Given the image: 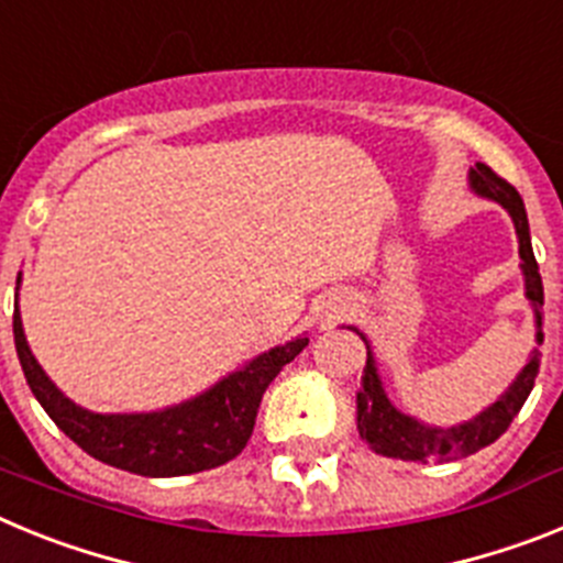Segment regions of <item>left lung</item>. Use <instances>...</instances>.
Masks as SVG:
<instances>
[{
	"instance_id": "1",
	"label": "left lung",
	"mask_w": 563,
	"mask_h": 563,
	"mask_svg": "<svg viewBox=\"0 0 563 563\" xmlns=\"http://www.w3.org/2000/svg\"><path fill=\"white\" fill-rule=\"evenodd\" d=\"M471 186L482 197H490L499 206H505L507 213L514 217L516 233H519V256L521 271H525L527 298L536 307V321H539V335L536 338L541 343L544 341V332H541L539 310L544 305V287H541L539 262H536L533 245H530V225H527L525 202H521L519 191L505 177H499L494 168L485 166V163H476V168H471ZM539 366L541 352L536 350L525 369H521V375L516 377L514 386L490 409L482 411L471 422H462L456 429H429V426H422L415 417H406L391 406L380 386V377H377L375 361L369 355L366 357V366H363V391L357 395V431H361L363 440L369 442V449L383 456H395V460L406 462L462 460V456L487 449L490 442H496L510 429L514 417L519 415L525 400L533 391Z\"/></svg>"
}]
</instances>
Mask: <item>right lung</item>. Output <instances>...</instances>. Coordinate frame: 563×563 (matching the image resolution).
Returning a JSON list of instances; mask_svg holds the SVG:
<instances>
[{"mask_svg":"<svg viewBox=\"0 0 563 563\" xmlns=\"http://www.w3.org/2000/svg\"><path fill=\"white\" fill-rule=\"evenodd\" d=\"M13 341L30 391L78 449L129 474L186 476L225 465L245 449L262 395L310 338L276 346L247 363L245 369L228 375L206 395L152 415H92L67 400L30 352L19 307L13 312Z\"/></svg>","mask_w":563,"mask_h":563,"instance_id":"right-lung-1","label":"right lung"}]
</instances>
